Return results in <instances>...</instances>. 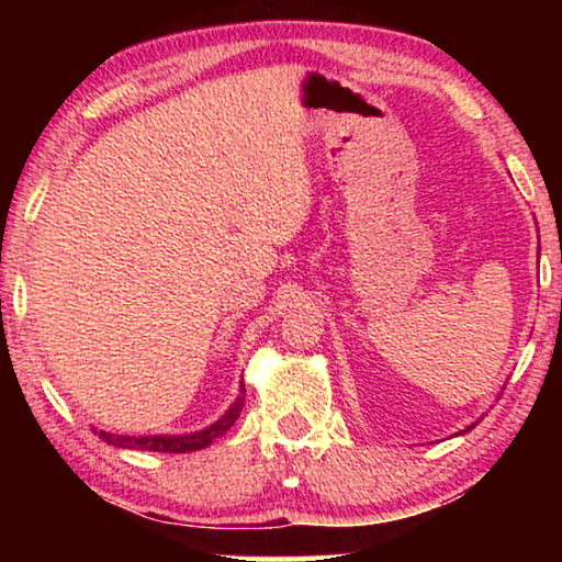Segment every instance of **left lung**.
<instances>
[{
	"label": "left lung",
	"mask_w": 562,
	"mask_h": 562,
	"mask_svg": "<svg viewBox=\"0 0 562 562\" xmlns=\"http://www.w3.org/2000/svg\"><path fill=\"white\" fill-rule=\"evenodd\" d=\"M475 425H479V422H473V425H471V427H465V429H463V432H460V435H465V432H471V429H473V427H475Z\"/></svg>",
	"instance_id": "left-lung-1"
}]
</instances>
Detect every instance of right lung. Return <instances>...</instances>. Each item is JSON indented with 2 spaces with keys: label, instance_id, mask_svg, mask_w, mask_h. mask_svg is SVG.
<instances>
[{
  "label": "right lung",
  "instance_id": "1",
  "mask_svg": "<svg viewBox=\"0 0 562 562\" xmlns=\"http://www.w3.org/2000/svg\"><path fill=\"white\" fill-rule=\"evenodd\" d=\"M245 404V386L240 381V394L233 402V406L222 414V417L214 422V425L199 429V432L191 435H112L104 432V429H94V432L102 437L106 445H114V448L122 450H150V452H194L202 450L206 445H212L217 437H222L227 432L229 427L235 425V419L240 417Z\"/></svg>",
  "mask_w": 562,
  "mask_h": 562
}]
</instances>
